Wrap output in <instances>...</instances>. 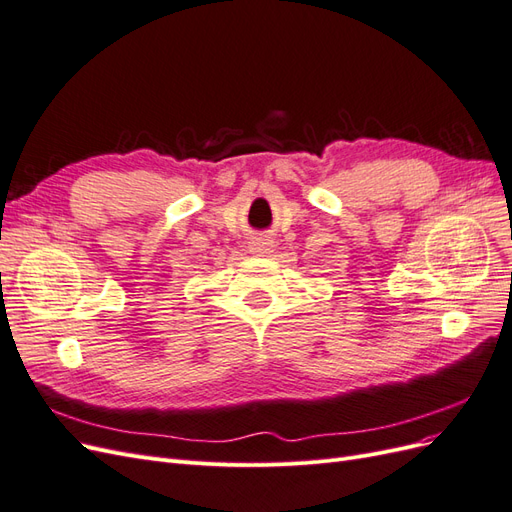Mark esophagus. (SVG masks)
Wrapping results in <instances>:
<instances>
[{
	"instance_id": "obj_1",
	"label": "esophagus",
	"mask_w": 512,
	"mask_h": 512,
	"mask_svg": "<svg viewBox=\"0 0 512 512\" xmlns=\"http://www.w3.org/2000/svg\"><path fill=\"white\" fill-rule=\"evenodd\" d=\"M273 250V239L271 237H254L250 243V252L256 256H265Z\"/></svg>"
}]
</instances>
